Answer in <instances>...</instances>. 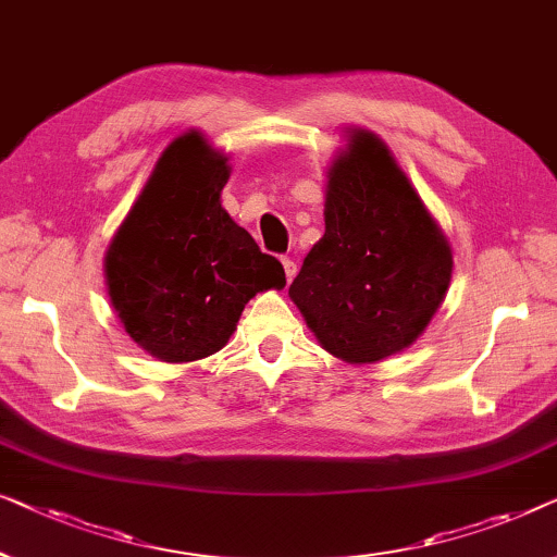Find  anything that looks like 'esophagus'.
<instances>
[{
    "instance_id": "34e87169",
    "label": "esophagus",
    "mask_w": 557,
    "mask_h": 557,
    "mask_svg": "<svg viewBox=\"0 0 557 557\" xmlns=\"http://www.w3.org/2000/svg\"><path fill=\"white\" fill-rule=\"evenodd\" d=\"M282 268H285L287 280H293L297 275V262L293 260V257H282Z\"/></svg>"
}]
</instances>
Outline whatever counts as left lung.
<instances>
[{"instance_id":"8db88e82","label":"left lung","mask_w":557,"mask_h":557,"mask_svg":"<svg viewBox=\"0 0 557 557\" xmlns=\"http://www.w3.org/2000/svg\"><path fill=\"white\" fill-rule=\"evenodd\" d=\"M327 171L325 234L289 297L327 354L375 363L424 333L451 280L449 242L386 144L350 133Z\"/></svg>"}]
</instances>
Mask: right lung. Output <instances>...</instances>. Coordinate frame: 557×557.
<instances>
[{
    "mask_svg": "<svg viewBox=\"0 0 557 557\" xmlns=\"http://www.w3.org/2000/svg\"><path fill=\"white\" fill-rule=\"evenodd\" d=\"M226 156L201 133L161 153L106 252L108 295L125 333L166 363L222 350L257 293L285 287V270L226 214Z\"/></svg>",
    "mask_w": 557,
    "mask_h": 557,
    "instance_id": "obj_1",
    "label": "right lung"
}]
</instances>
